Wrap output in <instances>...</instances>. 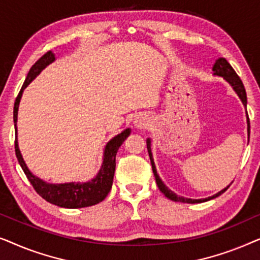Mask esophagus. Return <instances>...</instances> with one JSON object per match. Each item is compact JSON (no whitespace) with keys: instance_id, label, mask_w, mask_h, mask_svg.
Listing matches in <instances>:
<instances>
[{"instance_id":"1","label":"esophagus","mask_w":260,"mask_h":260,"mask_svg":"<svg viewBox=\"0 0 260 260\" xmlns=\"http://www.w3.org/2000/svg\"><path fill=\"white\" fill-rule=\"evenodd\" d=\"M149 125V120L143 116H138L136 119H135V126L138 127V129H143V127H147Z\"/></svg>"}]
</instances>
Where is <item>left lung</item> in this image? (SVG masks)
Listing matches in <instances>:
<instances>
[{"label":"left lung","instance_id":"left-lung-1","mask_svg":"<svg viewBox=\"0 0 260 260\" xmlns=\"http://www.w3.org/2000/svg\"><path fill=\"white\" fill-rule=\"evenodd\" d=\"M213 72H214V76L222 77L223 79H225L227 83H229L231 86L233 87V90L236 91V93L238 95H239V98L241 99V102H243L244 106L246 108L247 97H246V91H245L244 84H243V81H241L240 78L238 77L236 71L233 70V67L230 65V62L227 61L225 58H219L215 61L214 66H213ZM246 115H247V112H246ZM247 133H248V138H250V118H248V115H247ZM150 145H151L150 138H148V140H147V148H148V152H149V157H150L152 173H154L155 179H156V183H157L158 189L161 190L167 198L170 199V200L179 201V202H186V204H200V202H205V201L212 200V199L218 198L219 195H221L223 193V191H226L227 189H229L230 186H227L226 188H223L222 190H220L219 193H216V194L213 195V197H209V198H206V199H187V198H183V197H179V195H176L175 193H174V191L170 190L169 188L162 182V180L159 179L157 170H156V167H155V163H154V158H152Z\"/></svg>","mask_w":260,"mask_h":260}]
</instances>
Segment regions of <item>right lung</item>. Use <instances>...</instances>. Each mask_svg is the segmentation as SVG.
Instances as JSON below:
<instances>
[{
  "label": "right lung",
  "mask_w": 260,
  "mask_h": 260,
  "mask_svg": "<svg viewBox=\"0 0 260 260\" xmlns=\"http://www.w3.org/2000/svg\"><path fill=\"white\" fill-rule=\"evenodd\" d=\"M55 60V56L53 53L49 51L41 56L37 62L31 66L29 72L27 74L26 80L21 87V90L17 94L15 104H14V124H15V152L17 161H19L21 168L26 174L27 179L29 180L31 186L35 189V191L40 195L42 199L49 204L56 205L59 207L63 208H83V207H90V206L97 205L102 202L104 199L108 197L109 191L111 190L112 182H113V175H115L116 169V155L117 151L125 138L129 136L131 130L127 127L122 133L113 137L111 141L108 142L106 147L104 149V157H103V165L102 168L97 174L94 179H92L88 182H69V183H59L53 184L47 183L41 179H39L33 174L30 170L27 168L26 163H24L22 155L19 149V144H17V111H19V104L22 97L23 90L28 85L31 83V80L45 69L46 66L52 63Z\"/></svg>",
  "instance_id": "right-lung-1"
}]
</instances>
